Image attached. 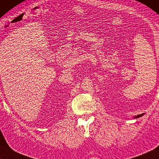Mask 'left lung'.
<instances>
[{
	"label": "left lung",
	"instance_id": "1",
	"mask_svg": "<svg viewBox=\"0 0 159 159\" xmlns=\"http://www.w3.org/2000/svg\"><path fill=\"white\" fill-rule=\"evenodd\" d=\"M143 114H141V115H138V116H135V118H138V117H141V116H143Z\"/></svg>",
	"mask_w": 159,
	"mask_h": 159
}]
</instances>
